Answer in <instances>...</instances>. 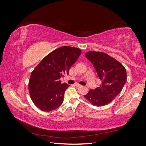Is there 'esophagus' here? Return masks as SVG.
<instances>
[{"label":"esophagus","mask_w":146,"mask_h":146,"mask_svg":"<svg viewBox=\"0 0 146 146\" xmlns=\"http://www.w3.org/2000/svg\"><path fill=\"white\" fill-rule=\"evenodd\" d=\"M75 86H77V87H82V85H79V84H78V83H76V84H75Z\"/></svg>","instance_id":"1"}]
</instances>
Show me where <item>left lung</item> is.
<instances>
[{
    "instance_id": "obj_1",
    "label": "left lung",
    "mask_w": 146,
    "mask_h": 146,
    "mask_svg": "<svg viewBox=\"0 0 146 146\" xmlns=\"http://www.w3.org/2000/svg\"><path fill=\"white\" fill-rule=\"evenodd\" d=\"M86 58L93 64L102 83L84 97L97 107L108 104L125 85L126 70L119 61L103 52L90 51L86 54Z\"/></svg>"
}]
</instances>
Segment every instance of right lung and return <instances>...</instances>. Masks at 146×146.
<instances>
[{
	"label": "right lung",
	"instance_id": "1",
	"mask_svg": "<svg viewBox=\"0 0 146 146\" xmlns=\"http://www.w3.org/2000/svg\"><path fill=\"white\" fill-rule=\"evenodd\" d=\"M82 53L80 48L63 46L50 53L31 74L29 90L33 102L44 111H50L63 104L64 94L70 86L60 80L69 74L70 68Z\"/></svg>",
	"mask_w": 146,
	"mask_h": 146
}]
</instances>
